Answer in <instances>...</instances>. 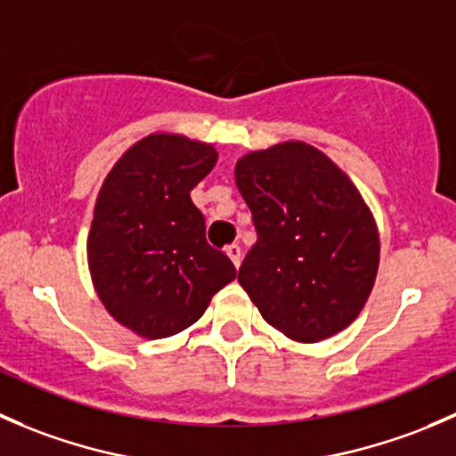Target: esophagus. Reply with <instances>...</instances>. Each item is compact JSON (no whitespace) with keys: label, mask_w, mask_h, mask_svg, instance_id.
I'll list each match as a JSON object with an SVG mask.
<instances>
[{"label":"esophagus","mask_w":456,"mask_h":456,"mask_svg":"<svg viewBox=\"0 0 456 456\" xmlns=\"http://www.w3.org/2000/svg\"><path fill=\"white\" fill-rule=\"evenodd\" d=\"M224 254L229 256V260L233 262V266H240V260H242V249L238 245H229V247H224Z\"/></svg>","instance_id":"obj_1"}]
</instances>
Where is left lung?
Listing matches in <instances>:
<instances>
[{"label":"left lung","mask_w":456,"mask_h":456,"mask_svg":"<svg viewBox=\"0 0 456 456\" xmlns=\"http://www.w3.org/2000/svg\"><path fill=\"white\" fill-rule=\"evenodd\" d=\"M257 240L238 282L273 329L320 342L346 329L379 266L375 218L351 178L314 145L287 141L236 163Z\"/></svg>","instance_id":"8db88e82"}]
</instances>
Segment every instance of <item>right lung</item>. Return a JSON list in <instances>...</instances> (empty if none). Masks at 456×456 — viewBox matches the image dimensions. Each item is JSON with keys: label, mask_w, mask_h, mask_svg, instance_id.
Here are the masks:
<instances>
[{"label": "right lung", "mask_w": 456, "mask_h": 456, "mask_svg": "<svg viewBox=\"0 0 456 456\" xmlns=\"http://www.w3.org/2000/svg\"><path fill=\"white\" fill-rule=\"evenodd\" d=\"M211 142L150 134L117 160L94 205L87 265L108 314L147 339L176 335L205 314L236 266L209 247L190 191L214 169Z\"/></svg>", "instance_id": "1"}]
</instances>
